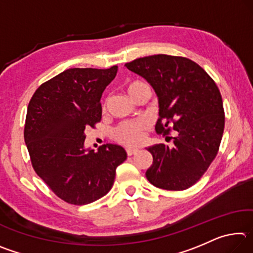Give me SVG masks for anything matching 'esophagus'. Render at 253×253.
I'll use <instances>...</instances> for the list:
<instances>
[{"label": "esophagus", "instance_id": "1", "mask_svg": "<svg viewBox=\"0 0 253 253\" xmlns=\"http://www.w3.org/2000/svg\"><path fill=\"white\" fill-rule=\"evenodd\" d=\"M137 152H138V149H137V148H131V147L126 148V153H127L128 156L134 155V154H136Z\"/></svg>", "mask_w": 253, "mask_h": 253}]
</instances>
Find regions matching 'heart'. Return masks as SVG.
Wrapping results in <instances>:
<instances>
[{
	"instance_id": "heart-1",
	"label": "heart",
	"mask_w": 253,
	"mask_h": 253,
	"mask_svg": "<svg viewBox=\"0 0 253 253\" xmlns=\"http://www.w3.org/2000/svg\"><path fill=\"white\" fill-rule=\"evenodd\" d=\"M145 84L142 81H132L126 85V90L131 98H134L135 93L140 85ZM108 101L105 100L102 104V111L107 110ZM149 124L146 119H136V121H126L119 123L114 128L113 137L117 143L125 145V146H136L143 143L145 138V131L148 129Z\"/></svg>"
}]
</instances>
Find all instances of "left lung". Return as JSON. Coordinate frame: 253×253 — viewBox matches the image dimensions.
Here are the masks:
<instances>
[{"label": "left lung", "mask_w": 253, "mask_h": 253, "mask_svg": "<svg viewBox=\"0 0 253 253\" xmlns=\"http://www.w3.org/2000/svg\"><path fill=\"white\" fill-rule=\"evenodd\" d=\"M125 66L155 89L160 102L156 132L173 140V146L147 148L153 164L146 177L163 190H186L203 176L219 153L225 122L219 88L202 67L184 57L155 54ZM172 130L177 131L173 137Z\"/></svg>", "instance_id": "8db88e82"}]
</instances>
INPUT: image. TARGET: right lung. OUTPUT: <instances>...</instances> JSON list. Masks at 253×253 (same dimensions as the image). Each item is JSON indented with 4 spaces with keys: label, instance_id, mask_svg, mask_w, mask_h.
<instances>
[{
    "label": "right lung",
    "instance_id": "1",
    "mask_svg": "<svg viewBox=\"0 0 253 253\" xmlns=\"http://www.w3.org/2000/svg\"><path fill=\"white\" fill-rule=\"evenodd\" d=\"M109 69L72 68L42 84L29 102L24 125L32 168L65 202L84 205L105 196L127 154L105 144L85 152L84 130L101 121L102 92L117 74Z\"/></svg>",
    "mask_w": 253,
    "mask_h": 253
}]
</instances>
